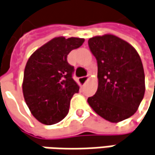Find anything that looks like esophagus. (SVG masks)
<instances>
[{
	"instance_id": "esophagus-1",
	"label": "esophagus",
	"mask_w": 155,
	"mask_h": 155,
	"mask_svg": "<svg viewBox=\"0 0 155 155\" xmlns=\"http://www.w3.org/2000/svg\"><path fill=\"white\" fill-rule=\"evenodd\" d=\"M88 79H89L88 76H83V77H81L79 79V81H80L81 84H84V83H86V82L87 81V80H88Z\"/></svg>"
}]
</instances>
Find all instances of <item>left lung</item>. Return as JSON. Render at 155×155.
<instances>
[{
    "label": "left lung",
    "mask_w": 155,
    "mask_h": 155,
    "mask_svg": "<svg viewBox=\"0 0 155 155\" xmlns=\"http://www.w3.org/2000/svg\"><path fill=\"white\" fill-rule=\"evenodd\" d=\"M88 47L97 61L99 81L88 104L110 122L131 117L145 94L144 69L137 51L112 35L90 38Z\"/></svg>",
    "instance_id": "obj_1"
}]
</instances>
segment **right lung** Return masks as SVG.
I'll return each mask as SVG.
<instances>
[{"label": "right lung", "instance_id": "obj_1", "mask_svg": "<svg viewBox=\"0 0 155 155\" xmlns=\"http://www.w3.org/2000/svg\"><path fill=\"white\" fill-rule=\"evenodd\" d=\"M83 42L81 38H54L28 59L22 91L29 110L40 122L55 124L68 114L71 99L80 89L73 79L74 68L68 62V54Z\"/></svg>", "mask_w": 155, "mask_h": 155}]
</instances>
